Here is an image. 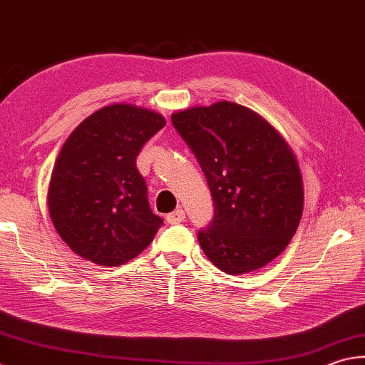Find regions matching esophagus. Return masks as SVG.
Segmentation results:
<instances>
[{
  "label": "esophagus",
  "instance_id": "34e87169",
  "mask_svg": "<svg viewBox=\"0 0 365 365\" xmlns=\"http://www.w3.org/2000/svg\"><path fill=\"white\" fill-rule=\"evenodd\" d=\"M184 219H185L184 210H175L173 212L167 215V222L168 224H181V222H184Z\"/></svg>",
  "mask_w": 365,
  "mask_h": 365
}]
</instances>
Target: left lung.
<instances>
[{
    "label": "left lung",
    "instance_id": "8db88e82",
    "mask_svg": "<svg viewBox=\"0 0 365 365\" xmlns=\"http://www.w3.org/2000/svg\"><path fill=\"white\" fill-rule=\"evenodd\" d=\"M200 165L215 216L198 243L219 270L242 274L279 256L297 230L304 185L292 150L270 123L237 103L171 114Z\"/></svg>",
    "mask_w": 365,
    "mask_h": 365
}]
</instances>
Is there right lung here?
<instances>
[{
	"label": "right lung",
	"mask_w": 365,
	"mask_h": 365,
	"mask_svg": "<svg viewBox=\"0 0 365 365\" xmlns=\"http://www.w3.org/2000/svg\"><path fill=\"white\" fill-rule=\"evenodd\" d=\"M163 127L160 114L120 103L88 115L65 141L47 203L55 230L81 257L122 265L163 225L136 170L141 148Z\"/></svg>",
	"instance_id": "1"
}]
</instances>
